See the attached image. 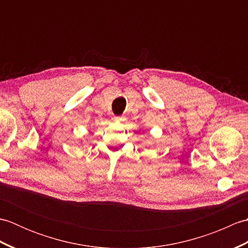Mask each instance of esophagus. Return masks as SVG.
Here are the masks:
<instances>
[{
    "mask_svg": "<svg viewBox=\"0 0 248 248\" xmlns=\"http://www.w3.org/2000/svg\"><path fill=\"white\" fill-rule=\"evenodd\" d=\"M114 120L115 121H118V123H119V121H123V116H115Z\"/></svg>",
    "mask_w": 248,
    "mask_h": 248,
    "instance_id": "34e87169",
    "label": "esophagus"
}]
</instances>
